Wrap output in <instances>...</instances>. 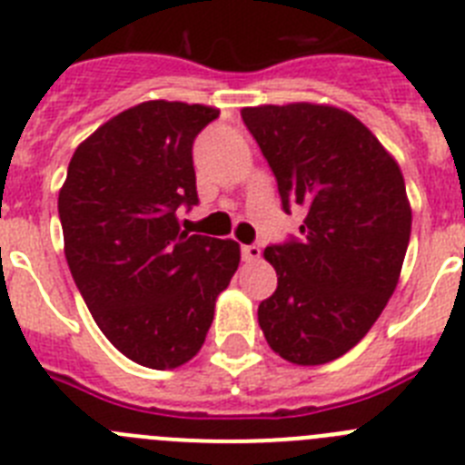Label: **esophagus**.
<instances>
[{"label": "esophagus", "instance_id": "esophagus-1", "mask_svg": "<svg viewBox=\"0 0 465 465\" xmlns=\"http://www.w3.org/2000/svg\"><path fill=\"white\" fill-rule=\"evenodd\" d=\"M261 258V249H258L256 244H244L242 246V261L246 262H253Z\"/></svg>", "mask_w": 465, "mask_h": 465}]
</instances>
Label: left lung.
<instances>
[{
  "label": "left lung",
  "mask_w": 465,
  "mask_h": 465,
  "mask_svg": "<svg viewBox=\"0 0 465 465\" xmlns=\"http://www.w3.org/2000/svg\"><path fill=\"white\" fill-rule=\"evenodd\" d=\"M242 121L277 179L283 212L305 209L300 237L265 249L277 291L258 305L282 359L322 365L359 344L396 291L412 209L380 139L328 104H262Z\"/></svg>",
  "instance_id": "8db88e82"
}]
</instances>
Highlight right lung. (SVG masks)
<instances>
[{"label": "right lung", "mask_w": 465, "mask_h": 465, "mask_svg": "<svg viewBox=\"0 0 465 465\" xmlns=\"http://www.w3.org/2000/svg\"><path fill=\"white\" fill-rule=\"evenodd\" d=\"M219 109L151 100L79 143L60 188L64 256L114 347L167 371L200 351L213 307L240 265V244L188 235L197 204L193 142Z\"/></svg>", "instance_id": "obj_1"}]
</instances>
